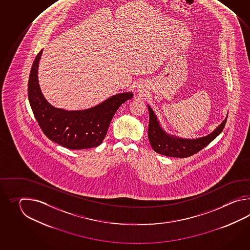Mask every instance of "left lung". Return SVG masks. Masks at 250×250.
Segmentation results:
<instances>
[{"mask_svg":"<svg viewBox=\"0 0 250 250\" xmlns=\"http://www.w3.org/2000/svg\"><path fill=\"white\" fill-rule=\"evenodd\" d=\"M148 139L151 146L158 154L170 157L184 158L197 154L200 150L211 143L220 133L227 122V118L211 134L203 138L186 139L170 136L160 127L156 116L148 105ZM228 117V116H227Z\"/></svg>","mask_w":250,"mask_h":250,"instance_id":"8db88e82","label":"left lung"}]
</instances>
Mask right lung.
<instances>
[{
  "label": "right lung",
  "mask_w": 250,
  "mask_h": 250,
  "mask_svg": "<svg viewBox=\"0 0 250 250\" xmlns=\"http://www.w3.org/2000/svg\"><path fill=\"white\" fill-rule=\"evenodd\" d=\"M42 50L34 61L28 80V100L42 132L53 142L69 149L96 147L106 136L113 115L131 92L112 96L100 104L83 111L54 108L42 96L38 84V63Z\"/></svg>",
  "instance_id": "1"
}]
</instances>
